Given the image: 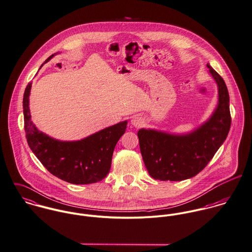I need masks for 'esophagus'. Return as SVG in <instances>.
Masks as SVG:
<instances>
[{"label":"esophagus","instance_id":"obj_1","mask_svg":"<svg viewBox=\"0 0 252 252\" xmlns=\"http://www.w3.org/2000/svg\"><path fill=\"white\" fill-rule=\"evenodd\" d=\"M143 120L140 118V117H134V118H132L131 119V121H130V124L133 126H135V127H139L141 126L142 125H143Z\"/></svg>","mask_w":252,"mask_h":252}]
</instances>
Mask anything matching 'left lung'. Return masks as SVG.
<instances>
[{
    "instance_id": "left-lung-1",
    "label": "left lung",
    "mask_w": 252,
    "mask_h": 252,
    "mask_svg": "<svg viewBox=\"0 0 252 252\" xmlns=\"http://www.w3.org/2000/svg\"><path fill=\"white\" fill-rule=\"evenodd\" d=\"M218 85L219 102L211 117L194 130L183 133L141 128L137 132L141 155L150 176L160 181L194 177L214 158L231 126L229 94L222 77L207 63Z\"/></svg>"
}]
</instances>
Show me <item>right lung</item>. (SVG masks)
Returning <instances> with one entry per match:
<instances>
[{
	"label": "right lung",
	"instance_id": "obj_1",
	"mask_svg": "<svg viewBox=\"0 0 252 252\" xmlns=\"http://www.w3.org/2000/svg\"><path fill=\"white\" fill-rule=\"evenodd\" d=\"M56 54L49 57L44 63ZM31 88L32 82L26 87L23 97L24 128L29 147L42 165L59 179L73 185H89L104 179L110 171L115 146L126 132L127 121L83 139H54L38 130L32 121L29 108Z\"/></svg>",
	"mask_w": 252,
	"mask_h": 252
}]
</instances>
